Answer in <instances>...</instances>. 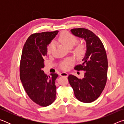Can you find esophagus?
<instances>
[{"label": "esophagus", "mask_w": 124, "mask_h": 124, "mask_svg": "<svg viewBox=\"0 0 124 124\" xmlns=\"http://www.w3.org/2000/svg\"><path fill=\"white\" fill-rule=\"evenodd\" d=\"M60 75L62 77H68V74L67 73H66V72H62L60 73Z\"/></svg>", "instance_id": "34e87169"}]
</instances>
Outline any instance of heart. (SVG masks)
<instances>
[{
  "label": "heart",
  "mask_w": 124,
  "mask_h": 124,
  "mask_svg": "<svg viewBox=\"0 0 124 124\" xmlns=\"http://www.w3.org/2000/svg\"><path fill=\"white\" fill-rule=\"evenodd\" d=\"M59 41L62 44L67 48L72 47L76 43L77 39L72 34L68 32H63L60 34L58 38ZM54 46V43H51L49 45L47 49L48 54H50L52 51ZM85 52V48L84 45L83 44H79L75 47L74 49V52L76 55L79 57H81L84 54ZM73 63V61L70 59H68L63 63L61 65V67L62 70H67L69 68V66Z\"/></svg>",
  "instance_id": "b5f03b06"
}]
</instances>
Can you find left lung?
<instances>
[{"label":"left lung","mask_w":124,"mask_h":124,"mask_svg":"<svg viewBox=\"0 0 124 124\" xmlns=\"http://www.w3.org/2000/svg\"><path fill=\"white\" fill-rule=\"evenodd\" d=\"M70 32L74 36L84 40L86 50L83 63L74 68L84 70V77L81 79L70 74L68 78L69 82L78 100L91 103L97 99L106 84L108 60L106 50L99 38L89 29L74 28Z\"/></svg>","instance_id":"obj_1"}]
</instances>
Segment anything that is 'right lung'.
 Instances as JSON below:
<instances>
[{
  "instance_id": "right-lung-1",
  "label": "right lung",
  "mask_w": 124,
  "mask_h": 124,
  "mask_svg": "<svg viewBox=\"0 0 124 124\" xmlns=\"http://www.w3.org/2000/svg\"><path fill=\"white\" fill-rule=\"evenodd\" d=\"M58 31L31 35L25 43L20 62V79L29 98L42 107L51 104L56 99V79L58 74L47 76L43 70L47 46Z\"/></svg>"
}]
</instances>
